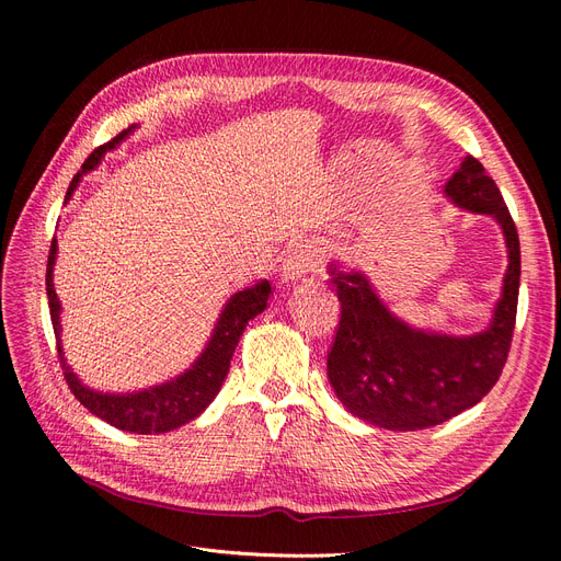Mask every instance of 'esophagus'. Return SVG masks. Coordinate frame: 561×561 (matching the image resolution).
<instances>
[{"mask_svg": "<svg viewBox=\"0 0 561 561\" xmlns=\"http://www.w3.org/2000/svg\"><path fill=\"white\" fill-rule=\"evenodd\" d=\"M325 260H328V250L322 248V243L304 241L287 254V260L283 264V276L285 280H297L301 276L316 274V271L325 264Z\"/></svg>", "mask_w": 561, "mask_h": 561, "instance_id": "1", "label": "esophagus"}]
</instances>
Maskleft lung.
<instances>
[{"label": "left lung", "instance_id": "8db88e82", "mask_svg": "<svg viewBox=\"0 0 561 561\" xmlns=\"http://www.w3.org/2000/svg\"><path fill=\"white\" fill-rule=\"evenodd\" d=\"M456 206L496 217L507 245V271L494 320L472 336L407 328L360 274L330 271L342 313L328 351V377L346 410L371 426L421 431L478 404L494 383L513 344L519 295V239L496 182L466 157L445 184Z\"/></svg>", "mask_w": 561, "mask_h": 561}]
</instances>
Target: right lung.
Here are the masks:
<instances>
[{
    "instance_id": "add662e5",
    "label": "right lung",
    "mask_w": 561,
    "mask_h": 561,
    "mask_svg": "<svg viewBox=\"0 0 561 561\" xmlns=\"http://www.w3.org/2000/svg\"><path fill=\"white\" fill-rule=\"evenodd\" d=\"M130 130H133V126L118 133L116 138H112L110 142L93 149L91 157L83 161L81 173H87V171H91V168H95L100 163V159H103L105 151L114 149L118 145V140H124ZM81 173H77L72 178L70 190H67V198L72 196ZM56 250H58V243L54 239L50 241L48 264H46V295H48L50 322H54V332H56V342H58V360L62 367V377H65L67 386H70L72 396L83 407H87L91 414L107 421L110 426L128 431V433H140V435L168 433V431L184 426V423H190L192 419H196L203 410H206V407L213 402V398L219 393V386H222V381L227 377L231 355L248 325V320L262 313L266 309L268 297H271L268 280H262L254 287H248V290L236 293L229 299L222 316H219V320H217V328L213 332L208 348L203 351V355L194 363V367L190 371H184V375L178 377L175 381H168L163 386L140 390V393H130V396H107V393L103 396V393H98V390H91L83 386L75 377L70 365H65V358H62V348H60V339H58V334H60V320H58L60 301L54 290V278H50V274H54Z\"/></svg>"
}]
</instances>
